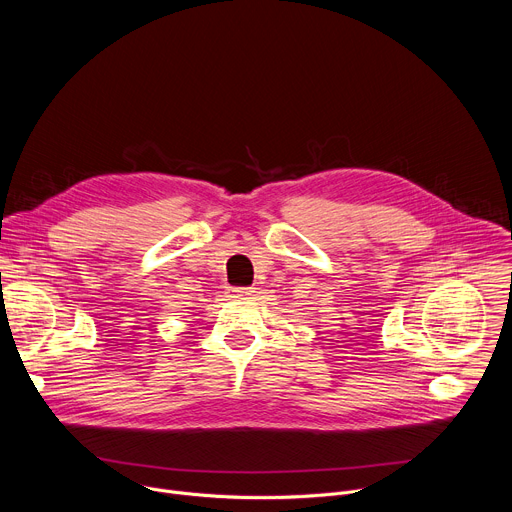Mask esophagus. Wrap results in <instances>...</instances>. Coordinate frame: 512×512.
Here are the masks:
<instances>
[{"label": "esophagus", "instance_id": "34e87169", "mask_svg": "<svg viewBox=\"0 0 512 512\" xmlns=\"http://www.w3.org/2000/svg\"><path fill=\"white\" fill-rule=\"evenodd\" d=\"M231 291L237 298H251L255 294V287H233Z\"/></svg>", "mask_w": 512, "mask_h": 512}]
</instances>
